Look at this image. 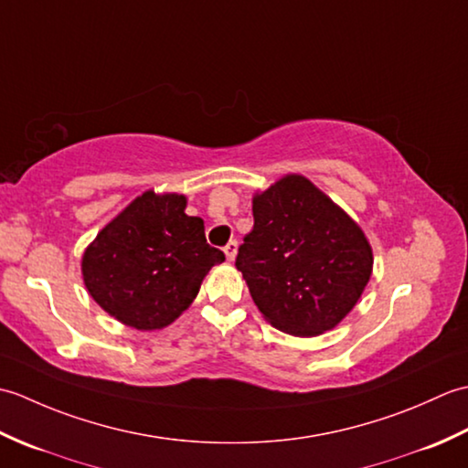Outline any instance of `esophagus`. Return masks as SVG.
Listing matches in <instances>:
<instances>
[{
  "label": "esophagus",
  "mask_w": 468,
  "mask_h": 468,
  "mask_svg": "<svg viewBox=\"0 0 468 468\" xmlns=\"http://www.w3.org/2000/svg\"><path fill=\"white\" fill-rule=\"evenodd\" d=\"M225 257H227V261H235V257H237V241H229L227 245H225Z\"/></svg>",
  "instance_id": "34e87169"
}]
</instances>
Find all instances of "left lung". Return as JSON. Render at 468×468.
<instances>
[{
	"instance_id": "8db88e82",
	"label": "left lung",
	"mask_w": 468,
	"mask_h": 468,
	"mask_svg": "<svg viewBox=\"0 0 468 468\" xmlns=\"http://www.w3.org/2000/svg\"><path fill=\"white\" fill-rule=\"evenodd\" d=\"M253 218L235 265L257 310L295 337L334 330L372 277L374 253L362 227L300 173L257 191Z\"/></svg>"
}]
</instances>
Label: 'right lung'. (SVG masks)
Wrapping results in <instances>:
<instances>
[{
    "label": "right lung",
    "instance_id": "right-lung-1",
    "mask_svg": "<svg viewBox=\"0 0 468 468\" xmlns=\"http://www.w3.org/2000/svg\"><path fill=\"white\" fill-rule=\"evenodd\" d=\"M185 208V195L148 188L88 243L84 285L114 320L141 332L163 330L195 302L211 267L225 261L207 243L203 218Z\"/></svg>",
    "mask_w": 468,
    "mask_h": 468
}]
</instances>
